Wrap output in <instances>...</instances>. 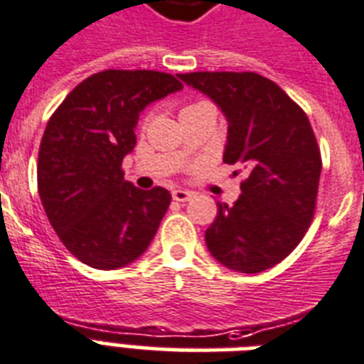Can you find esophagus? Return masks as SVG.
Returning a JSON list of instances; mask_svg holds the SVG:
<instances>
[{
	"instance_id": "34e87169",
	"label": "esophagus",
	"mask_w": 364,
	"mask_h": 364,
	"mask_svg": "<svg viewBox=\"0 0 364 364\" xmlns=\"http://www.w3.org/2000/svg\"><path fill=\"white\" fill-rule=\"evenodd\" d=\"M191 196H193V193H191L190 190H173V199L174 201H190L191 199Z\"/></svg>"
}]
</instances>
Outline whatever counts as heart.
<instances>
[{
	"instance_id": "heart-1",
	"label": "heart",
	"mask_w": 364,
	"mask_h": 364,
	"mask_svg": "<svg viewBox=\"0 0 364 364\" xmlns=\"http://www.w3.org/2000/svg\"><path fill=\"white\" fill-rule=\"evenodd\" d=\"M191 106H196V104H190V106H186V108H182V109H188V108H191Z\"/></svg>"
}]
</instances>
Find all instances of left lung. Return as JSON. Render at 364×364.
Wrapping results in <instances>:
<instances>
[{
	"label": "left lung",
	"instance_id": "8db88e82",
	"mask_svg": "<svg viewBox=\"0 0 364 364\" xmlns=\"http://www.w3.org/2000/svg\"><path fill=\"white\" fill-rule=\"evenodd\" d=\"M178 77L220 106L228 119L224 163L247 173L233 207L216 205L205 232L208 250L235 272L269 269L296 249L314 220L323 163L308 115L277 83L255 72Z\"/></svg>",
	"mask_w": 364,
	"mask_h": 364
}]
</instances>
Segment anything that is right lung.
<instances>
[{"label":"right lung","instance_id":"right-lung-1","mask_svg":"<svg viewBox=\"0 0 364 364\" xmlns=\"http://www.w3.org/2000/svg\"><path fill=\"white\" fill-rule=\"evenodd\" d=\"M182 89L154 70H104L70 92L39 144L38 191L64 247L83 264L117 269L148 249L171 205L165 188L138 190L123 178L138 115Z\"/></svg>","mask_w":364,"mask_h":364}]
</instances>
